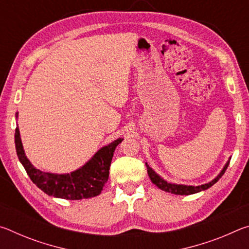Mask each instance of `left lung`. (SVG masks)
<instances>
[{
	"label": "left lung",
	"instance_id": "8db88e82",
	"mask_svg": "<svg viewBox=\"0 0 249 249\" xmlns=\"http://www.w3.org/2000/svg\"><path fill=\"white\" fill-rule=\"evenodd\" d=\"M230 160H231V157L229 160H227L225 166L223 167V169L221 170L220 174L215 177V178H214L212 181H210V182L201 184V185H187V184H177V183L168 182V181L161 178L157 172H155L154 169H151L147 162H146V167H147V172H148V176L151 180V182L157 185L159 189H161L162 191L174 193V195H178V196H189V195H195V193H197L200 191H204L206 189L212 187L213 184H215L217 181L220 180L221 177L224 175L225 170L230 165Z\"/></svg>",
	"mask_w": 249,
	"mask_h": 249
}]
</instances>
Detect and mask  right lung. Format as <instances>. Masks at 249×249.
Segmentation results:
<instances>
[{
	"mask_svg": "<svg viewBox=\"0 0 249 249\" xmlns=\"http://www.w3.org/2000/svg\"><path fill=\"white\" fill-rule=\"evenodd\" d=\"M18 117V113H16V119ZM122 141L123 138H117L103 146L79 169L59 175L41 171L32 165L25 155L18 126L15 129L16 153L29 178L46 195L66 200L89 199L100 195L108 179L113 154Z\"/></svg>",
	"mask_w": 249,
	"mask_h": 249,
	"instance_id": "1",
	"label": "right lung"
}]
</instances>
